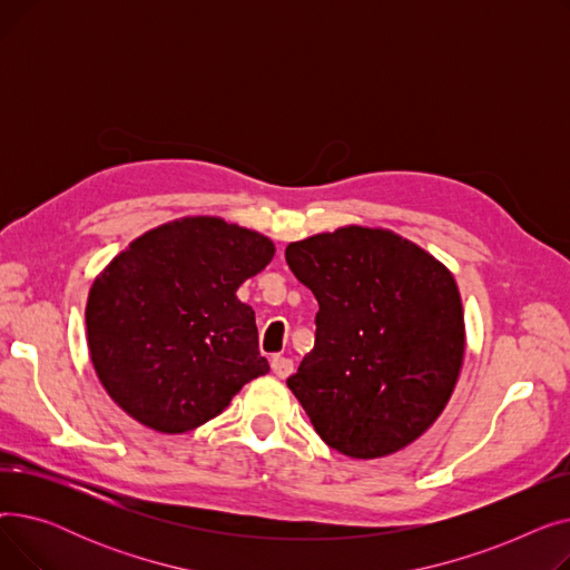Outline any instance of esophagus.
<instances>
[{
    "instance_id": "1",
    "label": "esophagus",
    "mask_w": 570,
    "mask_h": 570,
    "mask_svg": "<svg viewBox=\"0 0 570 570\" xmlns=\"http://www.w3.org/2000/svg\"><path fill=\"white\" fill-rule=\"evenodd\" d=\"M269 365H273V372L279 379H286L293 372V361H288V357H284V355H275L273 363H269Z\"/></svg>"
}]
</instances>
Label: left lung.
<instances>
[{
  "label": "left lung",
  "instance_id": "1",
  "mask_svg": "<svg viewBox=\"0 0 570 570\" xmlns=\"http://www.w3.org/2000/svg\"><path fill=\"white\" fill-rule=\"evenodd\" d=\"M286 263L318 301L314 348L286 379L318 436L355 460L421 439L464 363L451 269L391 228L355 224L291 243Z\"/></svg>",
  "mask_w": 570,
  "mask_h": 570
}]
</instances>
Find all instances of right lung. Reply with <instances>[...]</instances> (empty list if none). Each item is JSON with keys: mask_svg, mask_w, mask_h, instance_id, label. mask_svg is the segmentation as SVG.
<instances>
[{"mask_svg": "<svg viewBox=\"0 0 570 570\" xmlns=\"http://www.w3.org/2000/svg\"><path fill=\"white\" fill-rule=\"evenodd\" d=\"M273 256L267 235L207 215L129 243L85 305L89 361L110 400L149 430L185 434L267 374L256 314L235 291Z\"/></svg>", "mask_w": 570, "mask_h": 570, "instance_id": "1", "label": "right lung"}]
</instances>
